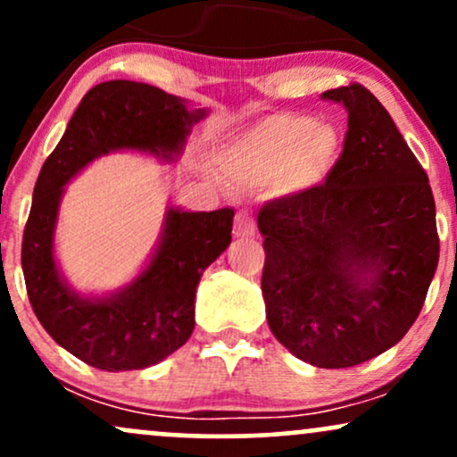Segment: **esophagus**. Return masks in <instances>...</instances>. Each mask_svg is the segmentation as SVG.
<instances>
[{
  "mask_svg": "<svg viewBox=\"0 0 457 457\" xmlns=\"http://www.w3.org/2000/svg\"><path fill=\"white\" fill-rule=\"evenodd\" d=\"M255 234V223L249 211H238L234 219V236L236 238H246Z\"/></svg>",
  "mask_w": 457,
  "mask_h": 457,
  "instance_id": "obj_1",
  "label": "esophagus"
}]
</instances>
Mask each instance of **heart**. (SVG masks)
Listing matches in <instances>:
<instances>
[{"label": "heart", "instance_id": "1", "mask_svg": "<svg viewBox=\"0 0 457 457\" xmlns=\"http://www.w3.org/2000/svg\"><path fill=\"white\" fill-rule=\"evenodd\" d=\"M339 148L333 127L303 113L264 118L225 150V170L240 182H262L286 174L307 187L327 174Z\"/></svg>", "mask_w": 457, "mask_h": 457}]
</instances>
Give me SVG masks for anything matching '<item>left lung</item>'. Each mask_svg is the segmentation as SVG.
Segmentation results:
<instances>
[{
    "mask_svg": "<svg viewBox=\"0 0 457 457\" xmlns=\"http://www.w3.org/2000/svg\"><path fill=\"white\" fill-rule=\"evenodd\" d=\"M322 98L348 112L342 154L322 185L260 208L262 295L279 344L301 361L339 370L408 333L440 246L428 174L389 112L361 83Z\"/></svg>",
    "mask_w": 457,
    "mask_h": 457,
    "instance_id": "obj_1",
    "label": "left lung"
}]
</instances>
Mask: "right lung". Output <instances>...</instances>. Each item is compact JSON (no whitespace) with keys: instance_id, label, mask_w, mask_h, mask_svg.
Segmentation results:
<instances>
[{"instance_id":"add662e5","label":"right lung","mask_w":457,"mask_h":457,"mask_svg":"<svg viewBox=\"0 0 457 457\" xmlns=\"http://www.w3.org/2000/svg\"><path fill=\"white\" fill-rule=\"evenodd\" d=\"M204 109L139 81H104L83 96L64 137L46 156L25 223V287L46 333L83 363L104 371L144 370L187 344L195 327L202 272L232 243V208L167 211L154 258L130 286L107 298L75 295L54 258V229L64 185L96 156L141 150L170 159Z\"/></svg>"}]
</instances>
